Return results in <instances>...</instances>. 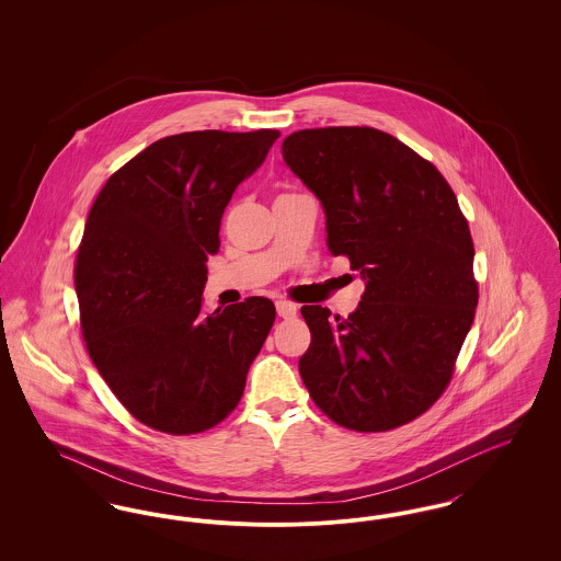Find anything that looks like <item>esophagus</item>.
Masks as SVG:
<instances>
[{
    "instance_id": "esophagus-1",
    "label": "esophagus",
    "mask_w": 561,
    "mask_h": 561,
    "mask_svg": "<svg viewBox=\"0 0 561 561\" xmlns=\"http://www.w3.org/2000/svg\"><path fill=\"white\" fill-rule=\"evenodd\" d=\"M275 309H277V316L284 318V320H293L294 316H296V305L290 302V300H277Z\"/></svg>"
}]
</instances>
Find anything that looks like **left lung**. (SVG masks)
<instances>
[{
    "instance_id": "obj_1",
    "label": "left lung",
    "mask_w": 561,
    "mask_h": 561,
    "mask_svg": "<svg viewBox=\"0 0 561 561\" xmlns=\"http://www.w3.org/2000/svg\"><path fill=\"white\" fill-rule=\"evenodd\" d=\"M325 213L328 248L366 290L347 320L305 305L302 382L336 425L401 427L437 401L476 318L473 240L439 170L391 134L359 126L298 130L282 142Z\"/></svg>"
}]
</instances>
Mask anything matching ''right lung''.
<instances>
[{
  "mask_svg": "<svg viewBox=\"0 0 561 561\" xmlns=\"http://www.w3.org/2000/svg\"><path fill=\"white\" fill-rule=\"evenodd\" d=\"M277 136H165L111 174L92 204L76 261L81 332L108 389L147 427L199 433L240 403L275 307L250 296L202 313V293L222 213Z\"/></svg>",
  "mask_w": 561,
  "mask_h": 561,
  "instance_id": "add662e5",
  "label": "right lung"
}]
</instances>
